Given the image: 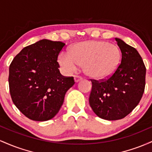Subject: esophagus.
Returning a JSON list of instances; mask_svg holds the SVG:
<instances>
[{
  "label": "esophagus",
  "instance_id": "esophagus-1",
  "mask_svg": "<svg viewBox=\"0 0 152 152\" xmlns=\"http://www.w3.org/2000/svg\"><path fill=\"white\" fill-rule=\"evenodd\" d=\"M81 79H82V78L80 77V76H74V81L76 82V83H77V82L80 81Z\"/></svg>",
  "mask_w": 152,
  "mask_h": 152
}]
</instances>
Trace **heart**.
Listing matches in <instances>:
<instances>
[{"label": "heart", "instance_id": "obj_1", "mask_svg": "<svg viewBox=\"0 0 152 152\" xmlns=\"http://www.w3.org/2000/svg\"><path fill=\"white\" fill-rule=\"evenodd\" d=\"M121 52L116 45L105 41L89 40L74 44L69 52H61L58 63L68 74L83 64L87 76L97 79L111 76L119 66Z\"/></svg>", "mask_w": 152, "mask_h": 152}]
</instances>
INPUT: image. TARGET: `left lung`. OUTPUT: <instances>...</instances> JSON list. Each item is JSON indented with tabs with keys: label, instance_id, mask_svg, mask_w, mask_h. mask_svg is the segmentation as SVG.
I'll return each mask as SVG.
<instances>
[{
	"label": "left lung",
	"instance_id": "obj_1",
	"mask_svg": "<svg viewBox=\"0 0 152 152\" xmlns=\"http://www.w3.org/2000/svg\"><path fill=\"white\" fill-rule=\"evenodd\" d=\"M121 61L107 79L92 81L89 104L99 117L109 121L121 119L138 105L145 87L146 67L136 48L115 38Z\"/></svg>",
	"mask_w": 152,
	"mask_h": 152
}]
</instances>
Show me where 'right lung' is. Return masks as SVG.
Wrapping results in <instances>:
<instances>
[{
  "label": "right lung",
  "instance_id": "1",
  "mask_svg": "<svg viewBox=\"0 0 152 152\" xmlns=\"http://www.w3.org/2000/svg\"><path fill=\"white\" fill-rule=\"evenodd\" d=\"M65 43L42 39L26 46L9 67L12 101L26 117L45 121L56 116L75 82L59 71L57 58Z\"/></svg>",
  "mask_w": 152,
  "mask_h": 152
}]
</instances>
